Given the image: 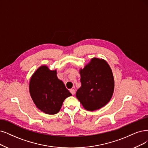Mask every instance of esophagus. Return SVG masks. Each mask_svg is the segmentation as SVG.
Wrapping results in <instances>:
<instances>
[{"label":"esophagus","instance_id":"34e87169","mask_svg":"<svg viewBox=\"0 0 148 148\" xmlns=\"http://www.w3.org/2000/svg\"><path fill=\"white\" fill-rule=\"evenodd\" d=\"M70 92H71V93L73 95H74L75 93V90L74 89H71L70 90Z\"/></svg>","mask_w":148,"mask_h":148}]
</instances>
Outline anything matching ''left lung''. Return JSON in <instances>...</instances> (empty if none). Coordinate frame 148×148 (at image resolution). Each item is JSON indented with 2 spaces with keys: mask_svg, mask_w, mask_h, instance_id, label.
<instances>
[{
  "mask_svg": "<svg viewBox=\"0 0 148 148\" xmlns=\"http://www.w3.org/2000/svg\"><path fill=\"white\" fill-rule=\"evenodd\" d=\"M81 86L76 97L87 110L94 111L106 106L112 97L114 82L112 71L102 59L94 58L80 70Z\"/></svg>",
  "mask_w": 148,
  "mask_h": 148,
  "instance_id": "8db88e82",
  "label": "left lung"
}]
</instances>
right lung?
Instances as JSON below:
<instances>
[{"label":"right lung","mask_w":148,"mask_h":148,"mask_svg":"<svg viewBox=\"0 0 148 148\" xmlns=\"http://www.w3.org/2000/svg\"><path fill=\"white\" fill-rule=\"evenodd\" d=\"M29 90L36 106L49 114L57 113L64 100L72 95L57 78L56 70L51 71L46 66L40 67L33 74Z\"/></svg>","instance_id":"obj_1"}]
</instances>
